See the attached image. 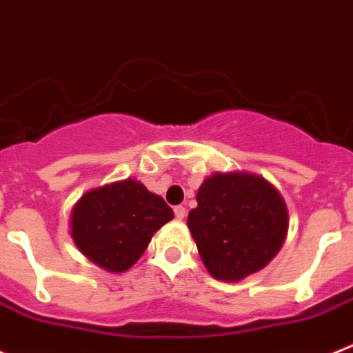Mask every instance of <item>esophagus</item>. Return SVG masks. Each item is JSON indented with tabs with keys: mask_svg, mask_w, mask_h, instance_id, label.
Instances as JSON below:
<instances>
[{
	"mask_svg": "<svg viewBox=\"0 0 353 353\" xmlns=\"http://www.w3.org/2000/svg\"><path fill=\"white\" fill-rule=\"evenodd\" d=\"M174 214H176L177 220H183L186 216V210L183 206H176L174 208Z\"/></svg>",
	"mask_w": 353,
	"mask_h": 353,
	"instance_id": "1",
	"label": "esophagus"
}]
</instances>
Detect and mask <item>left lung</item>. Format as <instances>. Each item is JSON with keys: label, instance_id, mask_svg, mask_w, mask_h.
I'll use <instances>...</instances> for the list:
<instances>
[{"label": "left lung", "instance_id": "obj_1", "mask_svg": "<svg viewBox=\"0 0 353 353\" xmlns=\"http://www.w3.org/2000/svg\"><path fill=\"white\" fill-rule=\"evenodd\" d=\"M186 225L208 272L234 283L277 256L288 232V208L265 177L216 172L199 188Z\"/></svg>", "mask_w": 353, "mask_h": 353}]
</instances>
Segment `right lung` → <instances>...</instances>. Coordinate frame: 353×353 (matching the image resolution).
<instances>
[{"label":"right lung","instance_id":"obj_1","mask_svg":"<svg viewBox=\"0 0 353 353\" xmlns=\"http://www.w3.org/2000/svg\"><path fill=\"white\" fill-rule=\"evenodd\" d=\"M174 211L142 183L124 179L94 188L70 213V236L79 252L101 268L121 274L139 261L152 234Z\"/></svg>","mask_w":353,"mask_h":353}]
</instances>
